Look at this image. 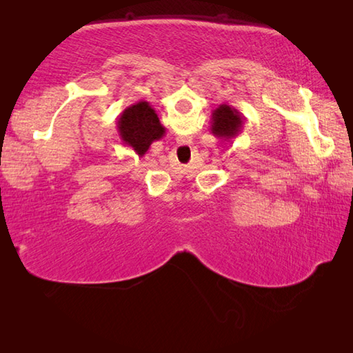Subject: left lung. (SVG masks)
<instances>
[{
    "mask_svg": "<svg viewBox=\"0 0 353 353\" xmlns=\"http://www.w3.org/2000/svg\"><path fill=\"white\" fill-rule=\"evenodd\" d=\"M212 134L221 141H234L241 134L244 117L235 107L221 104L213 110L210 121Z\"/></svg>",
    "mask_w": 353,
    "mask_h": 353,
    "instance_id": "left-lung-1",
    "label": "left lung"
}]
</instances>
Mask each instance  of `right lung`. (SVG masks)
Instances as JSON below:
<instances>
[{"mask_svg": "<svg viewBox=\"0 0 353 353\" xmlns=\"http://www.w3.org/2000/svg\"><path fill=\"white\" fill-rule=\"evenodd\" d=\"M117 130L123 145L143 157L154 141L163 139L166 129L151 104L148 101H139L119 113Z\"/></svg>", "mask_w": 353, "mask_h": 353, "instance_id": "obj_1", "label": "right lung"}]
</instances>
